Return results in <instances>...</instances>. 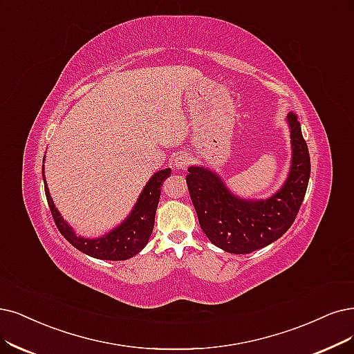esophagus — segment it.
<instances>
[{"mask_svg": "<svg viewBox=\"0 0 354 354\" xmlns=\"http://www.w3.org/2000/svg\"><path fill=\"white\" fill-rule=\"evenodd\" d=\"M191 163V156L188 153H180L176 156L175 159V167L178 170H185L188 167V165Z\"/></svg>", "mask_w": 354, "mask_h": 354, "instance_id": "esophagus-1", "label": "esophagus"}]
</instances>
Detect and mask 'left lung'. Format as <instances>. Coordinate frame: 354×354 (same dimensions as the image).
<instances>
[{"mask_svg":"<svg viewBox=\"0 0 354 354\" xmlns=\"http://www.w3.org/2000/svg\"><path fill=\"white\" fill-rule=\"evenodd\" d=\"M292 166L284 185L267 200L233 195L221 178L203 166L188 167L187 185L200 226L213 245L230 254H251L281 238L290 229L305 198L310 159L297 115H287Z\"/></svg>","mask_w":354,"mask_h":354,"instance_id":"obj_1","label":"left lung"}]
</instances>
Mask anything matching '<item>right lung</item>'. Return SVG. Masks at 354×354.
<instances>
[{"label":"right lung","mask_w":354,"mask_h":354,"mask_svg":"<svg viewBox=\"0 0 354 354\" xmlns=\"http://www.w3.org/2000/svg\"><path fill=\"white\" fill-rule=\"evenodd\" d=\"M42 176L49 210L62 236L74 248H77L78 251H82L88 257H93L97 259L122 261L137 255L142 248L147 245L154 227V216L160 198V188L163 185V180H166L170 176V169L167 167L156 172L147 182V185L141 191L137 204L134 205L133 210H131L129 216L120 226L104 234V236L96 239L77 236L73 227L61 217L59 212L55 208L54 201L50 198L45 180L44 165Z\"/></svg>","instance_id":"1"}]
</instances>
